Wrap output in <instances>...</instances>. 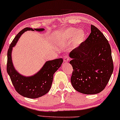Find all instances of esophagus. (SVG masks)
<instances>
[{
    "label": "esophagus",
    "mask_w": 120,
    "mask_h": 120,
    "mask_svg": "<svg viewBox=\"0 0 120 120\" xmlns=\"http://www.w3.org/2000/svg\"><path fill=\"white\" fill-rule=\"evenodd\" d=\"M63 60H64V61L67 62L69 60V57L68 55H66V56H64Z\"/></svg>",
    "instance_id": "esophagus-1"
}]
</instances>
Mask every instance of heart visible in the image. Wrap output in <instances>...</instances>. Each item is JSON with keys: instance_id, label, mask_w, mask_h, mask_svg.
Listing matches in <instances>:
<instances>
[{"instance_id": "1", "label": "heart", "mask_w": 120, "mask_h": 120, "mask_svg": "<svg viewBox=\"0 0 120 120\" xmlns=\"http://www.w3.org/2000/svg\"><path fill=\"white\" fill-rule=\"evenodd\" d=\"M61 38L63 40L73 39V45L78 47L82 44L86 38V34L83 30H79L74 27H70L61 32Z\"/></svg>"}]
</instances>
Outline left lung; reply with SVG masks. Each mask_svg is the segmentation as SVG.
<instances>
[{"mask_svg":"<svg viewBox=\"0 0 120 120\" xmlns=\"http://www.w3.org/2000/svg\"><path fill=\"white\" fill-rule=\"evenodd\" d=\"M73 67L71 83L84 94H96L103 90L113 71L111 47L101 32L91 25L88 38L70 53Z\"/></svg>","mask_w":120,"mask_h":120,"instance_id":"obj_1","label":"left lung"}]
</instances>
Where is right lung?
I'll return each mask as SVG.
<instances>
[{"label": "right lung", "mask_w": 120, "mask_h": 120, "mask_svg": "<svg viewBox=\"0 0 120 120\" xmlns=\"http://www.w3.org/2000/svg\"><path fill=\"white\" fill-rule=\"evenodd\" d=\"M28 30L42 31L44 29H32L26 27L19 32L12 40L8 51L7 70L15 90L24 97L35 99L44 95L50 90L53 74L62 65L63 59H56L46 62L42 69L34 76L26 77L20 75L14 68L11 60V51L21 35Z\"/></svg>", "instance_id": "obj_1"}]
</instances>
